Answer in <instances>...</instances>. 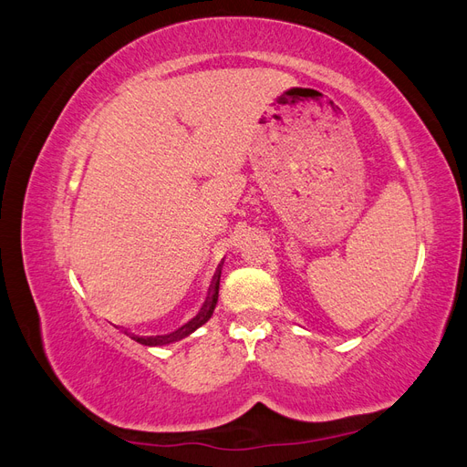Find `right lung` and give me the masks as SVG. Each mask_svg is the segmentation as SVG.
Masks as SVG:
<instances>
[{"instance_id":"right-lung-1","label":"right lung","mask_w":467,"mask_h":467,"mask_svg":"<svg viewBox=\"0 0 467 467\" xmlns=\"http://www.w3.org/2000/svg\"><path fill=\"white\" fill-rule=\"evenodd\" d=\"M220 275H222V271L216 273V278H214V282H212L210 296H208V300L204 302V306H202V309H201V314L196 316V317H192L189 323L182 325V327H179L177 331H171V333H167V335H151V337H140V335H132V333H129V331H124V333L129 335L130 338H134L136 343L146 345V347H165V345L177 343V341H181V338L189 337L191 333H194L196 329L202 327V325L212 317V314H214V307H216V304H218Z\"/></svg>"}]
</instances>
